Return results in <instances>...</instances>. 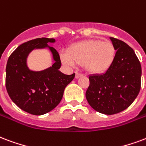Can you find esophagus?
Segmentation results:
<instances>
[{"instance_id": "34e87169", "label": "esophagus", "mask_w": 146, "mask_h": 146, "mask_svg": "<svg viewBox=\"0 0 146 146\" xmlns=\"http://www.w3.org/2000/svg\"><path fill=\"white\" fill-rule=\"evenodd\" d=\"M83 75H82L81 73H76V76H75V77H76V79L77 78H80V76H82Z\"/></svg>"}]
</instances>
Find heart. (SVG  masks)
Wrapping results in <instances>:
<instances>
[{"instance_id":"b5f03b06","label":"heart","mask_w":146,"mask_h":146,"mask_svg":"<svg viewBox=\"0 0 146 146\" xmlns=\"http://www.w3.org/2000/svg\"><path fill=\"white\" fill-rule=\"evenodd\" d=\"M115 56L116 50L111 42L87 39L71 45L68 52H61L60 59L63 64L69 66L82 63L88 73L100 74L111 67Z\"/></svg>"}]
</instances>
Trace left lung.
I'll return each mask as SVG.
<instances>
[{
  "mask_svg": "<svg viewBox=\"0 0 146 146\" xmlns=\"http://www.w3.org/2000/svg\"><path fill=\"white\" fill-rule=\"evenodd\" d=\"M116 50L114 63L103 74L89 76L88 103L96 111L114 114L128 108L141 88L142 67L138 57L123 41L110 38Z\"/></svg>",
  "mask_w": 146,
  "mask_h": 146,
  "instance_id": "left-lung-1",
  "label": "left lung"
}]
</instances>
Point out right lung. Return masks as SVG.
<instances>
[{"instance_id": "1", "label": "right lung", "mask_w": 146, "mask_h": 146, "mask_svg": "<svg viewBox=\"0 0 146 146\" xmlns=\"http://www.w3.org/2000/svg\"><path fill=\"white\" fill-rule=\"evenodd\" d=\"M54 38H38L21 44L13 52L6 66V89L11 99L21 110L34 115L51 111L61 101L66 87L75 73L66 75L59 69L61 60L58 52L48 42ZM48 48L55 63L42 71H32L27 66L28 54L36 48Z\"/></svg>"}]
</instances>
